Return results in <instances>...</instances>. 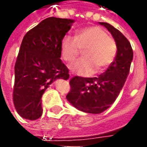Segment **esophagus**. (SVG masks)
<instances>
[{
    "mask_svg": "<svg viewBox=\"0 0 147 147\" xmlns=\"http://www.w3.org/2000/svg\"><path fill=\"white\" fill-rule=\"evenodd\" d=\"M69 76H70V78H71V77L73 76V74H72V73H69Z\"/></svg>",
    "mask_w": 147,
    "mask_h": 147,
    "instance_id": "34e87169",
    "label": "esophagus"
}]
</instances>
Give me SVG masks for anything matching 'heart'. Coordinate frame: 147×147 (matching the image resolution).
Listing matches in <instances>:
<instances>
[{
    "label": "heart",
    "mask_w": 147,
    "mask_h": 147,
    "mask_svg": "<svg viewBox=\"0 0 147 147\" xmlns=\"http://www.w3.org/2000/svg\"><path fill=\"white\" fill-rule=\"evenodd\" d=\"M85 49L83 58L69 65L72 72L82 76H89L95 72H102L113 62L117 54L116 42L104 29L98 26H90L77 30L75 38L65 35L61 45V57L71 61Z\"/></svg>",
    "instance_id": "obj_1"
}]
</instances>
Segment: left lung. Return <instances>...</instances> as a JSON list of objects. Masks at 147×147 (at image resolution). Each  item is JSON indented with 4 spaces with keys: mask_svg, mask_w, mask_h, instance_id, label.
<instances>
[{
    "mask_svg": "<svg viewBox=\"0 0 147 147\" xmlns=\"http://www.w3.org/2000/svg\"><path fill=\"white\" fill-rule=\"evenodd\" d=\"M99 24L109 31L117 45V55L105 72L94 78L75 76L70 80L71 91L66 98L84 113L98 114L108 109L120 94L129 75L133 50L120 30L107 23Z\"/></svg>",
    "mask_w": 147,
    "mask_h": 147,
    "instance_id": "8db88e82",
    "label": "left lung"
}]
</instances>
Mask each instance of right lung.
<instances>
[{"label":"right lung","mask_w":147,"mask_h":147,"mask_svg":"<svg viewBox=\"0 0 147 147\" xmlns=\"http://www.w3.org/2000/svg\"><path fill=\"white\" fill-rule=\"evenodd\" d=\"M73 23L71 19L49 17L24 37L15 65L13 102L24 119H38L45 90L57 80H68V70L61 60V45Z\"/></svg>","instance_id":"add662e5"}]
</instances>
